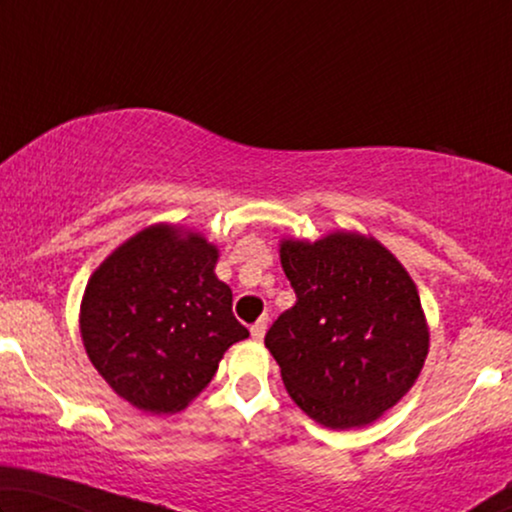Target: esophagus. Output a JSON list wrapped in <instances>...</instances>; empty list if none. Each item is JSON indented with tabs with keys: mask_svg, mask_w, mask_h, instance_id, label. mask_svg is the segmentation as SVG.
Here are the masks:
<instances>
[{
	"mask_svg": "<svg viewBox=\"0 0 512 512\" xmlns=\"http://www.w3.org/2000/svg\"><path fill=\"white\" fill-rule=\"evenodd\" d=\"M265 331H268V317H261L256 321L254 326H251V338L254 340H263Z\"/></svg>",
	"mask_w": 512,
	"mask_h": 512,
	"instance_id": "1",
	"label": "esophagus"
}]
</instances>
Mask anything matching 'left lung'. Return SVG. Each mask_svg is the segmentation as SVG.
Wrapping results in <instances>:
<instances>
[{
  "label": "left lung",
  "mask_w": 512,
  "mask_h": 512,
  "mask_svg": "<svg viewBox=\"0 0 512 512\" xmlns=\"http://www.w3.org/2000/svg\"><path fill=\"white\" fill-rule=\"evenodd\" d=\"M296 305L265 335L289 396L345 431L401 401L429 354L417 286L389 249L359 233L279 244Z\"/></svg>",
  "instance_id": "1"
}]
</instances>
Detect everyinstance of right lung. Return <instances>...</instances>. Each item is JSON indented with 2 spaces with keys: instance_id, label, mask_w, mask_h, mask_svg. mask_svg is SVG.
<instances>
[{
  "instance_id": "obj_1",
  "label": "right lung",
  "mask_w": 512,
  "mask_h": 512,
  "mask_svg": "<svg viewBox=\"0 0 512 512\" xmlns=\"http://www.w3.org/2000/svg\"><path fill=\"white\" fill-rule=\"evenodd\" d=\"M219 249L198 233L158 226L123 242L93 272L81 303V338L104 382L137 410H184L223 352L249 338L233 291L214 275Z\"/></svg>"
}]
</instances>
